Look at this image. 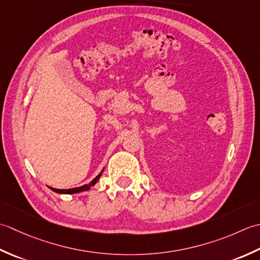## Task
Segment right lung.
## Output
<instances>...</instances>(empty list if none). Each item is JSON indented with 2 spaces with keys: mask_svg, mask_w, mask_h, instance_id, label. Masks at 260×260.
<instances>
[{
  "mask_svg": "<svg viewBox=\"0 0 260 260\" xmlns=\"http://www.w3.org/2000/svg\"><path fill=\"white\" fill-rule=\"evenodd\" d=\"M102 173L103 171L101 172L96 177H95L92 182H89L88 184L83 185V186H79V187H74V188H68V189H58V188H52L50 187L54 192L56 193H59V194H75V193H79V192H84V190H88L92 186H94L95 184L98 183V181L100 179V177L102 176Z\"/></svg>",
  "mask_w": 260,
  "mask_h": 260,
  "instance_id": "obj_1",
  "label": "right lung"
}]
</instances>
